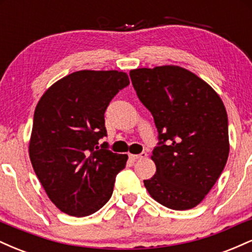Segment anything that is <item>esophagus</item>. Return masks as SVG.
Here are the masks:
<instances>
[{"label":"esophagus","instance_id":"1","mask_svg":"<svg viewBox=\"0 0 252 252\" xmlns=\"http://www.w3.org/2000/svg\"><path fill=\"white\" fill-rule=\"evenodd\" d=\"M147 153L146 152H142L141 153V154H138V155H130V158H131V160H134V161H136V160H142V158H147Z\"/></svg>","mask_w":252,"mask_h":252}]
</instances>
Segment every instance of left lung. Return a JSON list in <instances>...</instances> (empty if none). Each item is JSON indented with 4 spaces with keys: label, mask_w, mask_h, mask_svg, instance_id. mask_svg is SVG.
Wrapping results in <instances>:
<instances>
[{
    "label": "left lung",
    "mask_w": 252,
    "mask_h": 252,
    "mask_svg": "<svg viewBox=\"0 0 252 252\" xmlns=\"http://www.w3.org/2000/svg\"><path fill=\"white\" fill-rule=\"evenodd\" d=\"M141 103L154 117L158 143L156 173L144 186L168 209L200 204L220 176L228 156L227 114L209 84L179 66L130 71Z\"/></svg>",
    "instance_id": "8db88e82"
}]
</instances>
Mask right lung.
<instances>
[{"label": "right lung", "instance_id": "obj_1", "mask_svg": "<svg viewBox=\"0 0 252 252\" xmlns=\"http://www.w3.org/2000/svg\"><path fill=\"white\" fill-rule=\"evenodd\" d=\"M129 83L124 72L78 71L53 84L37 103L31 162L48 198L63 213L90 216L111 198L128 155L98 142L106 136V108Z\"/></svg>", "mask_w": 252, "mask_h": 252}]
</instances>
